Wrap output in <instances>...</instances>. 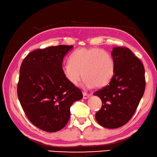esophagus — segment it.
I'll list each match as a JSON object with an SVG mask.
<instances>
[{"mask_svg": "<svg viewBox=\"0 0 157 157\" xmlns=\"http://www.w3.org/2000/svg\"><path fill=\"white\" fill-rule=\"evenodd\" d=\"M91 96V94H87L86 92H83V99H87V98H89Z\"/></svg>", "mask_w": 157, "mask_h": 157, "instance_id": "1", "label": "esophagus"}]
</instances>
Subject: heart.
Segmentation results:
<instances>
[{
	"label": "heart",
	"instance_id": "b5f03b06",
	"mask_svg": "<svg viewBox=\"0 0 157 157\" xmlns=\"http://www.w3.org/2000/svg\"><path fill=\"white\" fill-rule=\"evenodd\" d=\"M113 58L107 51L98 48H79L69 58V63L63 65L65 78L73 85L85 79L86 87L101 88L110 83L115 74Z\"/></svg>",
	"mask_w": 157,
	"mask_h": 157
}]
</instances>
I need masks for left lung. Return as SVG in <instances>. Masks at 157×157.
Masks as SVG:
<instances>
[{
	"label": "left lung",
	"instance_id": "obj_1",
	"mask_svg": "<svg viewBox=\"0 0 157 157\" xmlns=\"http://www.w3.org/2000/svg\"><path fill=\"white\" fill-rule=\"evenodd\" d=\"M116 64L115 74L109 85L94 93L101 99V109L96 113L99 125L118 128L134 115L145 90L143 64L126 47H116L112 51Z\"/></svg>",
	"mask_w": 157,
	"mask_h": 157
}]
</instances>
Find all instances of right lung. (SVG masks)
Wrapping results in <instances>:
<instances>
[{
  "instance_id": "1",
  "label": "right lung",
  "mask_w": 157,
  "mask_h": 157,
  "mask_svg": "<svg viewBox=\"0 0 157 157\" xmlns=\"http://www.w3.org/2000/svg\"><path fill=\"white\" fill-rule=\"evenodd\" d=\"M73 46L59 45L29 53L21 64L17 97L30 122L46 132L61 130L73 102L82 93L65 78L63 60Z\"/></svg>"
}]
</instances>
